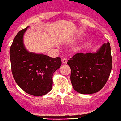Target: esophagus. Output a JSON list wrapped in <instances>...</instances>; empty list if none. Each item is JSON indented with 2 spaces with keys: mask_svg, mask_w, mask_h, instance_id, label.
<instances>
[{
  "mask_svg": "<svg viewBox=\"0 0 121 121\" xmlns=\"http://www.w3.org/2000/svg\"><path fill=\"white\" fill-rule=\"evenodd\" d=\"M61 61H62V63H63V64H67V58H62Z\"/></svg>",
  "mask_w": 121,
  "mask_h": 121,
  "instance_id": "34e87169",
  "label": "esophagus"
}]
</instances>
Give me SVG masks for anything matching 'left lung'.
<instances>
[{
  "instance_id": "1",
  "label": "left lung",
  "mask_w": 121,
  "mask_h": 121,
  "mask_svg": "<svg viewBox=\"0 0 121 121\" xmlns=\"http://www.w3.org/2000/svg\"><path fill=\"white\" fill-rule=\"evenodd\" d=\"M70 80L74 89L81 94H92L102 89L112 67L109 43L104 44L96 52L77 53L69 60Z\"/></svg>"
}]
</instances>
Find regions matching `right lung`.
<instances>
[{
	"label": "right lung",
	"mask_w": 121,
	"mask_h": 121,
	"mask_svg": "<svg viewBox=\"0 0 121 121\" xmlns=\"http://www.w3.org/2000/svg\"><path fill=\"white\" fill-rule=\"evenodd\" d=\"M28 27L17 34L10 47L12 73L16 83L23 91L35 96H41L52 89V75L60 67L61 61L60 57L51 58L26 49L23 35Z\"/></svg>",
	"instance_id": "right-lung-1"
}]
</instances>
